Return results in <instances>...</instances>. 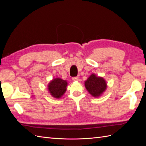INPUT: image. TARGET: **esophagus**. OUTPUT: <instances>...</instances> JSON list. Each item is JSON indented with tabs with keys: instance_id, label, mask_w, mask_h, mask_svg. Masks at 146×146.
I'll use <instances>...</instances> for the list:
<instances>
[{
	"instance_id": "obj_1",
	"label": "esophagus",
	"mask_w": 146,
	"mask_h": 146,
	"mask_svg": "<svg viewBox=\"0 0 146 146\" xmlns=\"http://www.w3.org/2000/svg\"><path fill=\"white\" fill-rule=\"evenodd\" d=\"M72 80L73 82H78L79 80V78L78 77H73L72 78Z\"/></svg>"
}]
</instances>
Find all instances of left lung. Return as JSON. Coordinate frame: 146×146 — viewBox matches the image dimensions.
Listing matches in <instances>:
<instances>
[{
  "label": "left lung",
  "instance_id": "8db88e82",
  "mask_svg": "<svg viewBox=\"0 0 146 146\" xmlns=\"http://www.w3.org/2000/svg\"><path fill=\"white\" fill-rule=\"evenodd\" d=\"M86 90L95 98L100 97L107 88V83L103 77L92 73L85 82Z\"/></svg>",
  "mask_w": 146,
  "mask_h": 146
}]
</instances>
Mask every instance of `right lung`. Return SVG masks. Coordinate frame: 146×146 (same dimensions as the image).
<instances>
[{"mask_svg": "<svg viewBox=\"0 0 146 146\" xmlns=\"http://www.w3.org/2000/svg\"><path fill=\"white\" fill-rule=\"evenodd\" d=\"M68 82L60 78H55L51 80L48 85V90L52 97L60 98L66 91Z\"/></svg>", "mask_w": 146, "mask_h": 146, "instance_id": "obj_1", "label": "right lung"}]
</instances>
